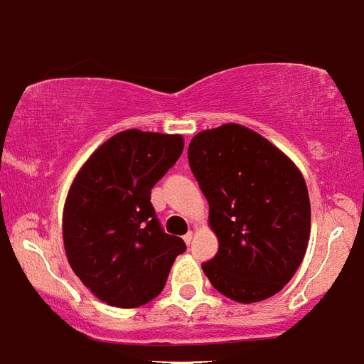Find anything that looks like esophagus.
Here are the masks:
<instances>
[{"instance_id":"obj_1","label":"esophagus","mask_w":364,"mask_h":364,"mask_svg":"<svg viewBox=\"0 0 364 364\" xmlns=\"http://www.w3.org/2000/svg\"><path fill=\"white\" fill-rule=\"evenodd\" d=\"M184 242L186 244H191L193 242V231H188V233L184 235Z\"/></svg>"}]
</instances>
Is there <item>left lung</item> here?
Instances as JSON below:
<instances>
[{
  "mask_svg": "<svg viewBox=\"0 0 364 364\" xmlns=\"http://www.w3.org/2000/svg\"><path fill=\"white\" fill-rule=\"evenodd\" d=\"M188 159L218 239L217 255L202 264L205 277L242 304L279 294L310 239V197L299 167L239 124L195 134Z\"/></svg>",
  "mask_w": 364,
  "mask_h": 364,
  "instance_id": "1",
  "label": "left lung"
}]
</instances>
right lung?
<instances>
[{
    "instance_id": "right-lung-1",
    "label": "right lung",
    "mask_w": 364,
    "mask_h": 364,
    "mask_svg": "<svg viewBox=\"0 0 364 364\" xmlns=\"http://www.w3.org/2000/svg\"><path fill=\"white\" fill-rule=\"evenodd\" d=\"M184 151L180 134L127 129L80 167L63 205V246L80 281L102 302L138 308L166 286L180 237L164 233L153 186Z\"/></svg>"
}]
</instances>
